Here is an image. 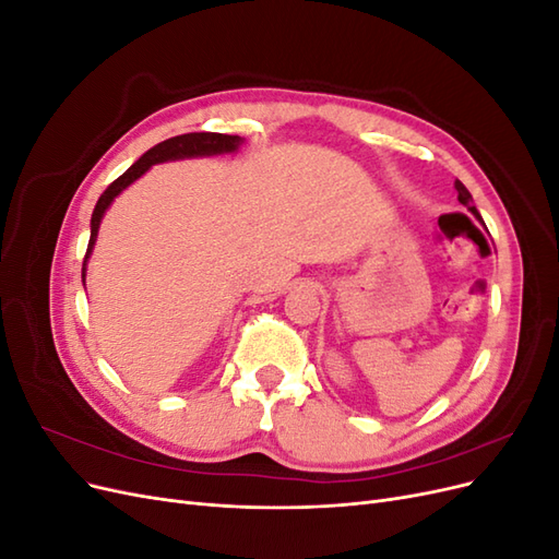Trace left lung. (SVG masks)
<instances>
[{"label":"left lung","mask_w":559,"mask_h":559,"mask_svg":"<svg viewBox=\"0 0 559 559\" xmlns=\"http://www.w3.org/2000/svg\"><path fill=\"white\" fill-rule=\"evenodd\" d=\"M454 189H456V198H460V202H462V205L464 207H468L471 212H473V216H476V218H480V214H478V210H476V205H473V198H471V193L466 191V186L460 181V179H456L454 181Z\"/></svg>","instance_id":"8db88e82"}]
</instances>
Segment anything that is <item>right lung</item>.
<instances>
[{
    "mask_svg": "<svg viewBox=\"0 0 559 559\" xmlns=\"http://www.w3.org/2000/svg\"><path fill=\"white\" fill-rule=\"evenodd\" d=\"M242 144V138L238 134H222V132H189V134H177V138L165 140L160 144H156L154 148H148L146 154L138 160L132 163L128 170L118 177L116 181H111L107 186V191L99 195L97 205L93 210L91 216V242L86 249V259H83V267H81V275L83 282H86V263L88 257L93 251L95 238H97V228L103 224V216L107 212V207L114 202V198L121 193L123 189L140 179L151 165L156 163H165V160H179V158H198V156H216V154H233V151H238V146Z\"/></svg>",
    "mask_w": 559,
    "mask_h": 559,
    "instance_id": "add662e5",
    "label": "right lung"
}]
</instances>
